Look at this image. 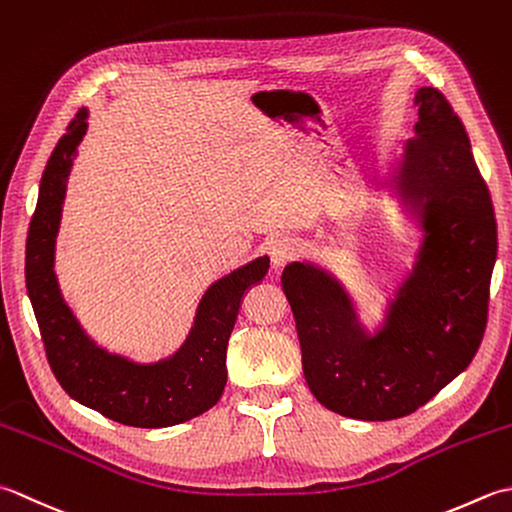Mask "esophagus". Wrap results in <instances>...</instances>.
<instances>
[{"instance_id":"esophagus-1","label":"esophagus","mask_w":512,"mask_h":512,"mask_svg":"<svg viewBox=\"0 0 512 512\" xmlns=\"http://www.w3.org/2000/svg\"><path fill=\"white\" fill-rule=\"evenodd\" d=\"M298 254H300V245L294 241V238L283 236L269 243V258H271V265L276 269L291 263Z\"/></svg>"}]
</instances>
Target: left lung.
<instances>
[{
	"mask_svg": "<svg viewBox=\"0 0 512 512\" xmlns=\"http://www.w3.org/2000/svg\"><path fill=\"white\" fill-rule=\"evenodd\" d=\"M415 137L378 190L411 210L422 236L413 260L384 291L371 327L344 280L316 260L280 278L294 311L309 391L325 409L384 422L420 409L479 349L497 258V225L460 117L437 88L415 90Z\"/></svg>",
	"mask_w": 512,
	"mask_h": 512,
	"instance_id": "obj_1",
	"label": "left lung"
}]
</instances>
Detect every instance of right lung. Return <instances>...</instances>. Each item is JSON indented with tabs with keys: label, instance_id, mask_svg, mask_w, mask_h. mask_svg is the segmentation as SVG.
I'll use <instances>...</instances> for the list:
<instances>
[{
	"label": "right lung",
	"instance_id": "right-lung-1",
	"mask_svg": "<svg viewBox=\"0 0 512 512\" xmlns=\"http://www.w3.org/2000/svg\"><path fill=\"white\" fill-rule=\"evenodd\" d=\"M88 117L90 110L81 108L52 150L26 238V289L48 364L72 400L108 420L137 429L183 424L221 400L227 342L247 289L267 274L269 256L254 258L205 289L190 331L170 356L139 362L99 344L70 309L55 271L68 176L88 132Z\"/></svg>",
	"mask_w": 512,
	"mask_h": 512
}]
</instances>
